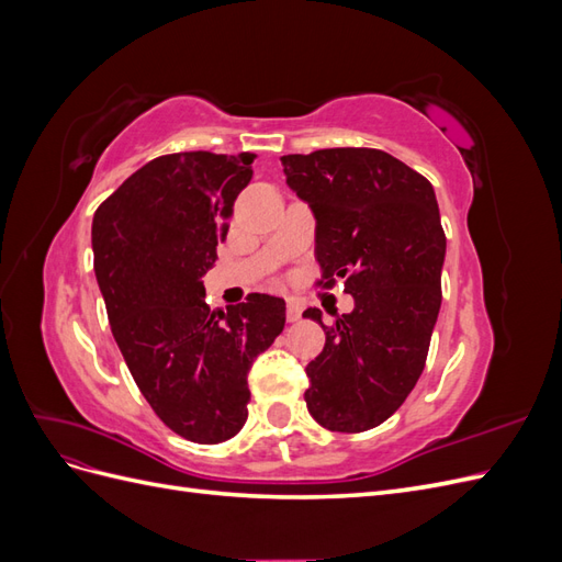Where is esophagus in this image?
<instances>
[{
	"instance_id": "esophagus-1",
	"label": "esophagus",
	"mask_w": 562,
	"mask_h": 562,
	"mask_svg": "<svg viewBox=\"0 0 562 562\" xmlns=\"http://www.w3.org/2000/svg\"><path fill=\"white\" fill-rule=\"evenodd\" d=\"M285 316H288V321H291V323L300 321L302 307H300V302L295 297H288V302H285Z\"/></svg>"
}]
</instances>
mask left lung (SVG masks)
<instances>
[{"label":"left lung","instance_id":"obj_1","mask_svg":"<svg viewBox=\"0 0 562 562\" xmlns=\"http://www.w3.org/2000/svg\"><path fill=\"white\" fill-rule=\"evenodd\" d=\"M285 182L316 217L323 285L345 279L349 314L323 326L307 366L310 415L359 434L394 415L427 361L440 310L446 234L431 182L382 149L333 147L281 157Z\"/></svg>","mask_w":562,"mask_h":562}]
</instances>
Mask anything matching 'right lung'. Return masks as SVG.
<instances>
[{"label":"right lung","instance_id":"obj_1","mask_svg":"<svg viewBox=\"0 0 562 562\" xmlns=\"http://www.w3.org/2000/svg\"><path fill=\"white\" fill-rule=\"evenodd\" d=\"M255 155L178 151L151 159L93 215V269L131 375L168 429L223 443L248 417V370L285 326V302L250 293L211 312L217 260Z\"/></svg>","mask_w":562,"mask_h":562}]
</instances>
